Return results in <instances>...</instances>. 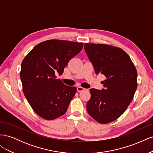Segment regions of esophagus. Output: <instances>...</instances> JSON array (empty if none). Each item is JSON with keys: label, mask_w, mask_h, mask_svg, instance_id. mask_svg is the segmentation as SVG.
Listing matches in <instances>:
<instances>
[{"label": "esophagus", "mask_w": 153, "mask_h": 153, "mask_svg": "<svg viewBox=\"0 0 153 153\" xmlns=\"http://www.w3.org/2000/svg\"><path fill=\"white\" fill-rule=\"evenodd\" d=\"M76 89H77V91L79 92H80L82 91H84L85 90V89H84V87H78L76 88Z\"/></svg>", "instance_id": "1"}]
</instances>
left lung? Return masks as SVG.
<instances>
[{"mask_svg": "<svg viewBox=\"0 0 153 153\" xmlns=\"http://www.w3.org/2000/svg\"><path fill=\"white\" fill-rule=\"evenodd\" d=\"M96 73L102 74L104 89H91L87 112L97 122L106 124L119 118L132 101L137 87V71L123 49L105 44L85 43Z\"/></svg>", "mask_w": 153, "mask_h": 153, "instance_id": "left-lung-1", "label": "left lung"}]
</instances>
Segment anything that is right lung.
<instances>
[{"label": "right lung", "instance_id": "obj_1", "mask_svg": "<svg viewBox=\"0 0 153 153\" xmlns=\"http://www.w3.org/2000/svg\"><path fill=\"white\" fill-rule=\"evenodd\" d=\"M84 43L50 39L37 45L23 60L20 78L23 92L32 108L46 120L66 113L76 88L64 84L62 75L70 60L82 50Z\"/></svg>", "mask_w": 153, "mask_h": 153}]
</instances>
